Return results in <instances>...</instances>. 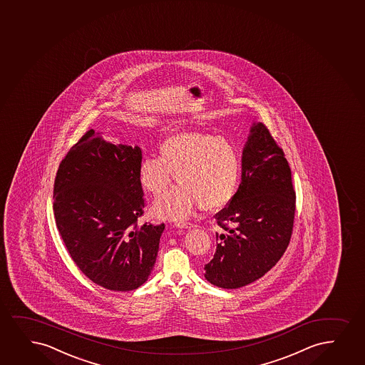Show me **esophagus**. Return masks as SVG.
I'll list each match as a JSON object with an SVG mask.
<instances>
[{"mask_svg":"<svg viewBox=\"0 0 365 365\" xmlns=\"http://www.w3.org/2000/svg\"><path fill=\"white\" fill-rule=\"evenodd\" d=\"M176 226L180 229H192L194 225L192 222H178Z\"/></svg>","mask_w":365,"mask_h":365,"instance_id":"1","label":"esophagus"}]
</instances>
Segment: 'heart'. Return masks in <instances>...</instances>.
Listing matches in <instances>:
<instances>
[{"instance_id": "1", "label": "heart", "mask_w": 365, "mask_h": 365, "mask_svg": "<svg viewBox=\"0 0 365 365\" xmlns=\"http://www.w3.org/2000/svg\"><path fill=\"white\" fill-rule=\"evenodd\" d=\"M175 175L180 185L155 202L153 215L183 221L200 205L204 210L225 207L239 188V150L224 136L177 131L160 144L158 158L141 161L140 185L153 197H160L171 187Z\"/></svg>"}]
</instances>
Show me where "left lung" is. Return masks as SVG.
<instances>
[{
  "label": "left lung",
  "instance_id": "left-lung-1",
  "mask_svg": "<svg viewBox=\"0 0 365 365\" xmlns=\"http://www.w3.org/2000/svg\"><path fill=\"white\" fill-rule=\"evenodd\" d=\"M295 190L283 150L262 123H253L242 151L239 189L215 216L220 234L205 279L222 289L253 283L275 266L293 232Z\"/></svg>",
  "mask_w": 365,
  "mask_h": 365
}]
</instances>
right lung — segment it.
I'll return each mask as SVG.
<instances>
[{
  "instance_id": "1",
  "label": "right lung",
  "mask_w": 365,
  "mask_h": 365,
  "mask_svg": "<svg viewBox=\"0 0 365 365\" xmlns=\"http://www.w3.org/2000/svg\"><path fill=\"white\" fill-rule=\"evenodd\" d=\"M139 146L114 145L90 130L56 173L54 215L76 266L114 292L139 288L153 272L165 225H138L145 202Z\"/></svg>"
}]
</instances>
